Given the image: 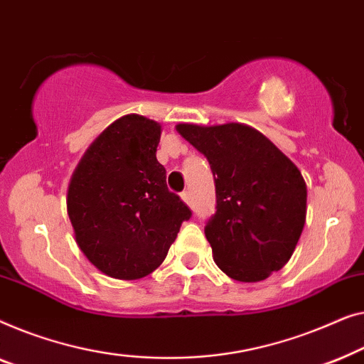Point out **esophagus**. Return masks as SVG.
I'll return each mask as SVG.
<instances>
[{
	"label": "esophagus",
	"instance_id": "obj_1",
	"mask_svg": "<svg viewBox=\"0 0 364 364\" xmlns=\"http://www.w3.org/2000/svg\"><path fill=\"white\" fill-rule=\"evenodd\" d=\"M181 199L188 204L189 208H193V198H191V194H189V191H183L181 193Z\"/></svg>",
	"mask_w": 364,
	"mask_h": 364
}]
</instances>
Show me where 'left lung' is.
<instances>
[{
  "label": "left lung",
  "mask_w": 364,
  "mask_h": 364,
  "mask_svg": "<svg viewBox=\"0 0 364 364\" xmlns=\"http://www.w3.org/2000/svg\"><path fill=\"white\" fill-rule=\"evenodd\" d=\"M208 158L216 213L204 226L213 257L239 282H259L289 262L305 226L306 184L294 163L252 127L176 125Z\"/></svg>",
  "instance_id": "obj_1"
}]
</instances>
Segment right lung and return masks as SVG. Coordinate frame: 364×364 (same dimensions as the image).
<instances>
[{
  "instance_id": "obj_1",
  "label": "right lung",
  "mask_w": 364,
  "mask_h": 364,
  "mask_svg": "<svg viewBox=\"0 0 364 364\" xmlns=\"http://www.w3.org/2000/svg\"><path fill=\"white\" fill-rule=\"evenodd\" d=\"M161 127L125 115L92 143L75 168L68 213L75 240L100 272L135 280L151 274L191 209L166 186L156 160Z\"/></svg>"
}]
</instances>
